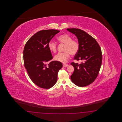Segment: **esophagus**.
<instances>
[{"instance_id":"1","label":"esophagus","mask_w":122,"mask_h":122,"mask_svg":"<svg viewBox=\"0 0 122 122\" xmlns=\"http://www.w3.org/2000/svg\"><path fill=\"white\" fill-rule=\"evenodd\" d=\"M63 67H68L69 66V65L66 64H63Z\"/></svg>"}]
</instances>
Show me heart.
Segmentation results:
<instances>
[{
  "instance_id": "b5f03b06",
  "label": "heart",
  "mask_w": 122,
  "mask_h": 122,
  "mask_svg": "<svg viewBox=\"0 0 122 122\" xmlns=\"http://www.w3.org/2000/svg\"><path fill=\"white\" fill-rule=\"evenodd\" d=\"M59 41L65 44L64 48V52L59 53L55 56V60L60 62H66L70 57V55H76L79 49V44L77 41L72 40V37L67 34H64L57 37ZM50 51L53 53L57 51V46L53 41H50L48 44Z\"/></svg>"
}]
</instances>
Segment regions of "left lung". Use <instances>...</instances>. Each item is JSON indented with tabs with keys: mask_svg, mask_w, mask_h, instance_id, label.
Segmentation results:
<instances>
[{
	"mask_svg": "<svg viewBox=\"0 0 122 122\" xmlns=\"http://www.w3.org/2000/svg\"><path fill=\"white\" fill-rule=\"evenodd\" d=\"M67 30L77 36L79 44V49L74 59L83 61L80 64L71 63L74 67V72L71 76V80L79 87L88 86L99 75L102 62L100 47L96 39L83 30L76 28Z\"/></svg>",
	"mask_w": 122,
	"mask_h": 122,
	"instance_id": "1",
	"label": "left lung"
}]
</instances>
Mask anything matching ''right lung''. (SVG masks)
Segmentation results:
<instances>
[{
	"label": "right lung",
	"mask_w": 122,
	"mask_h": 122,
	"mask_svg": "<svg viewBox=\"0 0 122 122\" xmlns=\"http://www.w3.org/2000/svg\"><path fill=\"white\" fill-rule=\"evenodd\" d=\"M59 32L54 29L38 31L29 39L23 49L24 67L32 81L41 88L49 89L55 85L63 66L57 61L46 65L53 58L48 42Z\"/></svg>",
	"instance_id": "right-lung-1"
}]
</instances>
